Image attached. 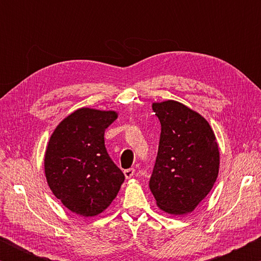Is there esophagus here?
Here are the masks:
<instances>
[{"mask_svg": "<svg viewBox=\"0 0 261 261\" xmlns=\"http://www.w3.org/2000/svg\"><path fill=\"white\" fill-rule=\"evenodd\" d=\"M124 175H125L126 178H131L132 176L135 175V169H134V168H129V169H125Z\"/></svg>", "mask_w": 261, "mask_h": 261, "instance_id": "obj_1", "label": "esophagus"}]
</instances>
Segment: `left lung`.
<instances>
[{"instance_id": "obj_1", "label": "left lung", "mask_w": 261, "mask_h": 261, "mask_svg": "<svg viewBox=\"0 0 261 261\" xmlns=\"http://www.w3.org/2000/svg\"><path fill=\"white\" fill-rule=\"evenodd\" d=\"M152 108L160 120L161 135L149 189L166 213H191L219 174L214 131L200 114L178 101L154 102Z\"/></svg>"}]
</instances>
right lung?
<instances>
[{
    "label": "right lung",
    "instance_id": "add662e5",
    "mask_svg": "<svg viewBox=\"0 0 261 261\" xmlns=\"http://www.w3.org/2000/svg\"><path fill=\"white\" fill-rule=\"evenodd\" d=\"M114 110L79 108L62 121L45 153V174L54 196L72 213L94 216L116 198L124 175L105 146Z\"/></svg>",
    "mask_w": 261,
    "mask_h": 261
}]
</instances>
